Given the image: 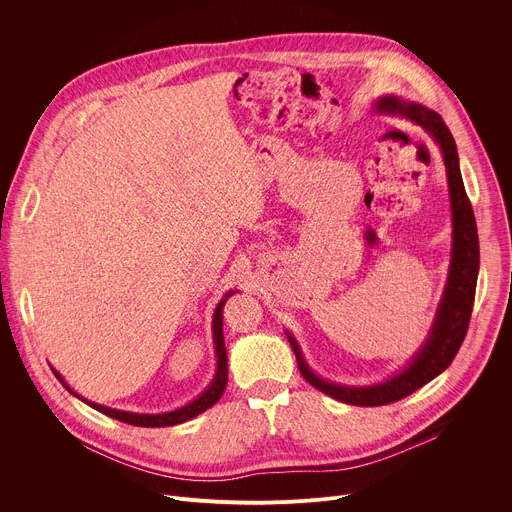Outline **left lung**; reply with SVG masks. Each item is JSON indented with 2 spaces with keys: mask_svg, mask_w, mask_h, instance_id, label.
<instances>
[{
  "mask_svg": "<svg viewBox=\"0 0 512 512\" xmlns=\"http://www.w3.org/2000/svg\"><path fill=\"white\" fill-rule=\"evenodd\" d=\"M375 109L379 113L403 115L411 119L413 123L421 125L435 139V143L440 145L444 164H446V174H448V186H450L454 231H452L450 273H448L444 296H442L440 308H437L431 332L407 367L395 377L387 379L385 383H379L373 387H346V385H336L326 379H320L306 364V358L302 356V350L296 338L289 332H285L298 358V369L302 377L318 391L342 403L360 405V407H379V405L395 403L415 393L417 389H421L423 385H427L431 379H435L450 367L468 332L474 296H476L478 267H480L476 218L462 182L456 141L448 125L435 111L413 101H403L393 95L381 97L375 103Z\"/></svg>",
  "mask_w": 512,
  "mask_h": 512,
  "instance_id": "1",
  "label": "left lung"
}]
</instances>
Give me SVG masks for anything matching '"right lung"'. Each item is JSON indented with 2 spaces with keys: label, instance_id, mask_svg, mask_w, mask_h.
<instances>
[{
  "label": "right lung",
  "instance_id": "1",
  "mask_svg": "<svg viewBox=\"0 0 512 512\" xmlns=\"http://www.w3.org/2000/svg\"><path fill=\"white\" fill-rule=\"evenodd\" d=\"M235 294V291H229V294L218 302L216 310H214V318H212V336H214V350H216V373H214V379L212 383L208 385V389L196 397L192 403L176 409V411H168V413H158V415H145V413H129V411H119V409H111V407H105V405H99V403H93V401H87L83 399L81 395H77L75 391H72L64 379L60 377V373L56 369H52L54 377L62 383V387L72 393L75 397H79L81 401H85L89 407L113 417V419H119L123 423H129V425H137V427H170V425H178V423H184L196 415H200L202 411H206L208 407H212L218 399L223 397L225 393V387H227V379H229V369H227V348H225V338H223V308L227 304V300Z\"/></svg>",
  "mask_w": 512,
  "mask_h": 512
}]
</instances>
